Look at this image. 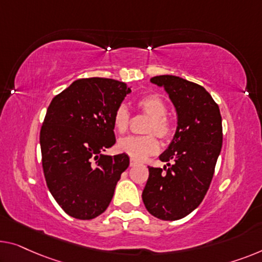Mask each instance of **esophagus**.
Instances as JSON below:
<instances>
[{
  "mask_svg": "<svg viewBox=\"0 0 262 262\" xmlns=\"http://www.w3.org/2000/svg\"><path fill=\"white\" fill-rule=\"evenodd\" d=\"M129 165H130V167H134V166H136L138 165V162L135 161V160H133V159H130V162H129Z\"/></svg>",
  "mask_w": 262,
  "mask_h": 262,
  "instance_id": "esophagus-1",
  "label": "esophagus"
}]
</instances>
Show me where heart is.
I'll use <instances>...</instances> for the list:
<instances>
[{"label":"heart","mask_w":262,"mask_h":262,"mask_svg":"<svg viewBox=\"0 0 262 262\" xmlns=\"http://www.w3.org/2000/svg\"><path fill=\"white\" fill-rule=\"evenodd\" d=\"M136 107L143 114L149 116V120L144 127L147 135L129 136L121 139L118 142V150L129 156L135 161H143L148 156L154 155L160 149V143L156 139V134L161 140H169L173 135V124L167 118V104L159 94H146L136 101ZM130 114L124 104L115 109L112 122L114 129L123 134L129 127Z\"/></svg>","instance_id":"1"}]
</instances>
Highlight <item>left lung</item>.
<instances>
[{
    "instance_id": "8db88e82",
    "label": "left lung",
    "mask_w": 262,
    "mask_h": 262,
    "mask_svg": "<svg viewBox=\"0 0 262 262\" xmlns=\"http://www.w3.org/2000/svg\"><path fill=\"white\" fill-rule=\"evenodd\" d=\"M165 88L178 114V127L160 160L168 168L148 167L149 178L142 192L148 212L174 221L192 213L204 200L212 182L222 147L220 109L202 85L174 75L151 77Z\"/></svg>"
}]
</instances>
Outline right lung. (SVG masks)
<instances>
[{"instance_id":"obj_1","label":"right lung","mask_w":262,"mask_h":262,"mask_svg":"<svg viewBox=\"0 0 262 262\" xmlns=\"http://www.w3.org/2000/svg\"><path fill=\"white\" fill-rule=\"evenodd\" d=\"M130 88L103 77L74 81L50 102L40 132L49 192L68 215L91 220L111 204L126 154L103 155L116 142L112 118Z\"/></svg>"}]
</instances>
